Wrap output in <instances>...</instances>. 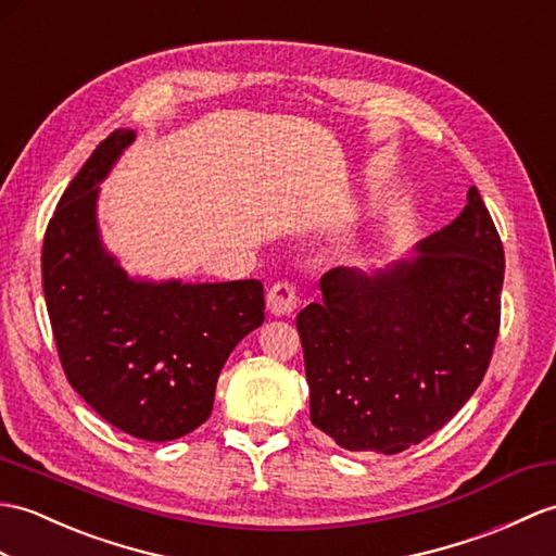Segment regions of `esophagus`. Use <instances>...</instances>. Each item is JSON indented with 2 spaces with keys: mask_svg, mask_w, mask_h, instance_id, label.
<instances>
[{
  "mask_svg": "<svg viewBox=\"0 0 556 556\" xmlns=\"http://www.w3.org/2000/svg\"><path fill=\"white\" fill-rule=\"evenodd\" d=\"M295 303H299V295H295L293 283H289V281H277L267 293V309L275 317L291 315L295 309Z\"/></svg>",
  "mask_w": 556,
  "mask_h": 556,
  "instance_id": "34e87169",
  "label": "esophagus"
}]
</instances>
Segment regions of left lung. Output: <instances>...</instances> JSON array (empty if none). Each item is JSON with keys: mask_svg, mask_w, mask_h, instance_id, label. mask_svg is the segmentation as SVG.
<instances>
[{"mask_svg": "<svg viewBox=\"0 0 556 556\" xmlns=\"http://www.w3.org/2000/svg\"><path fill=\"white\" fill-rule=\"evenodd\" d=\"M412 257L365 275L333 267L295 317L309 421L337 445L395 455L479 389L500 331L505 251L481 193Z\"/></svg>", "mask_w": 556, "mask_h": 556, "instance_id": "8db88e82", "label": "left lung"}]
</instances>
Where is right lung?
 <instances>
[{"label": "right lung", "mask_w": 556, "mask_h": 556, "mask_svg": "<svg viewBox=\"0 0 556 556\" xmlns=\"http://www.w3.org/2000/svg\"><path fill=\"white\" fill-rule=\"evenodd\" d=\"M135 137L111 132L63 191L45 235L42 289L73 389L115 429L163 443L211 417L219 371L263 325L265 299L257 279H135L106 251L99 185Z\"/></svg>", "instance_id": "add662e5"}]
</instances>
